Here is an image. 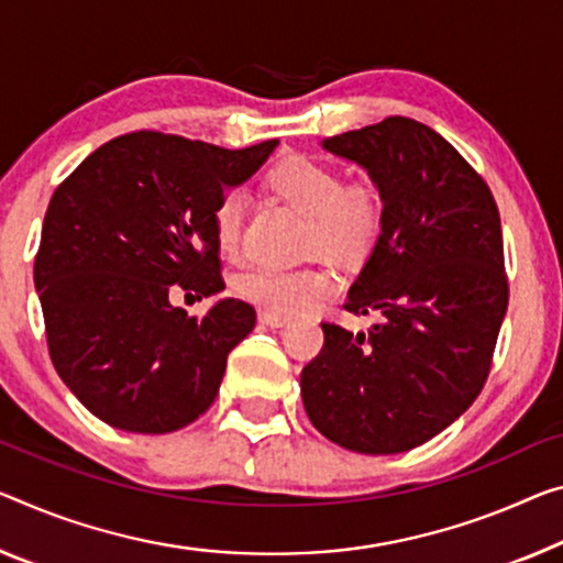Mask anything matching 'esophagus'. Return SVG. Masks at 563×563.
Wrapping results in <instances>:
<instances>
[{
    "mask_svg": "<svg viewBox=\"0 0 563 563\" xmlns=\"http://www.w3.org/2000/svg\"><path fill=\"white\" fill-rule=\"evenodd\" d=\"M258 322L266 324V327H274V330H279V327L289 324V317L276 314V311H269V309H262V311H258Z\"/></svg>",
    "mask_w": 563,
    "mask_h": 563,
    "instance_id": "1",
    "label": "esophagus"
}]
</instances>
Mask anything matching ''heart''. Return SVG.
<instances>
[{
  "label": "heart",
  "mask_w": 563,
  "mask_h": 563,
  "mask_svg": "<svg viewBox=\"0 0 563 563\" xmlns=\"http://www.w3.org/2000/svg\"><path fill=\"white\" fill-rule=\"evenodd\" d=\"M274 194L309 219L307 246L336 264L365 262L385 223L383 196L372 184L344 186L332 166L311 158H289L272 173ZM244 196L229 194L213 211L216 241L233 252L244 223ZM332 276L322 269H258L236 282V291L252 305L276 314H299L332 294Z\"/></svg>",
  "instance_id": "b5f03b06"
}]
</instances>
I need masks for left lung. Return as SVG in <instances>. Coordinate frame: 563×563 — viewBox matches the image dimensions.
I'll list each match as a JSON object with an SVG mask.
<instances>
[{"instance_id":"left-lung-1","label":"left lung","mask_w":563,"mask_h":563,"mask_svg":"<svg viewBox=\"0 0 563 563\" xmlns=\"http://www.w3.org/2000/svg\"><path fill=\"white\" fill-rule=\"evenodd\" d=\"M383 196L385 223L344 309L369 332L322 324L301 400L332 443L365 455L412 451L471 408L508 309L498 206L443 135L410 118L324 137Z\"/></svg>"}]
</instances>
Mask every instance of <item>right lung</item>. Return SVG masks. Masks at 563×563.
I'll list each match as a JSON object with an SVG mask.
<instances>
[{
  "label": "right lung",
  "mask_w": 563,
  "mask_h": 563,
  "mask_svg": "<svg viewBox=\"0 0 563 563\" xmlns=\"http://www.w3.org/2000/svg\"><path fill=\"white\" fill-rule=\"evenodd\" d=\"M276 145L227 151L137 131L100 145L57 186L34 287L52 365L95 418L158 435L213 405L256 311L229 297L188 317L168 294L173 284L198 299L227 289L213 211Z\"/></svg>",
  "instance_id": "obj_1"
}]
</instances>
